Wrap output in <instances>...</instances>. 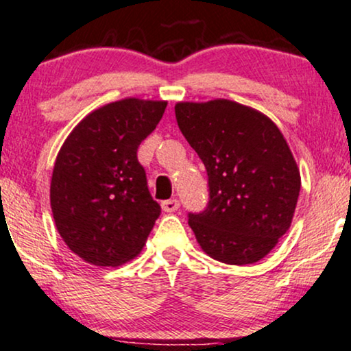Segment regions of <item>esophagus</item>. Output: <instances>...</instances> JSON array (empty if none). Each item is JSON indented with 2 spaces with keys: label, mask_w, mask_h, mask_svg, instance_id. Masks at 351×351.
Segmentation results:
<instances>
[{
  "label": "esophagus",
  "mask_w": 351,
  "mask_h": 351,
  "mask_svg": "<svg viewBox=\"0 0 351 351\" xmlns=\"http://www.w3.org/2000/svg\"><path fill=\"white\" fill-rule=\"evenodd\" d=\"M160 207H162V212L172 213V212H176L177 208H179V200H177V199L164 200L162 204H160Z\"/></svg>",
  "instance_id": "34e87169"
}]
</instances>
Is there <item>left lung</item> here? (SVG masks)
<instances>
[{
  "label": "left lung",
  "instance_id": "obj_1",
  "mask_svg": "<svg viewBox=\"0 0 351 351\" xmlns=\"http://www.w3.org/2000/svg\"><path fill=\"white\" fill-rule=\"evenodd\" d=\"M176 118L208 174L207 208L189 213L200 248L226 265L258 263L298 205L300 172L287 141L261 111L225 98L177 103Z\"/></svg>",
  "mask_w": 351,
  "mask_h": 351
}]
</instances>
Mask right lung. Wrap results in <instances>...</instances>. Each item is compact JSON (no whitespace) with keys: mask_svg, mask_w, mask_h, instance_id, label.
Returning <instances> with one entry per match:
<instances>
[{"mask_svg":"<svg viewBox=\"0 0 351 351\" xmlns=\"http://www.w3.org/2000/svg\"><path fill=\"white\" fill-rule=\"evenodd\" d=\"M167 101L125 98L86 114L62 144L51 180L57 232L78 258L114 267L138 256L160 207L138 147Z\"/></svg>","mask_w":351,"mask_h":351,"instance_id":"right-lung-1","label":"right lung"}]
</instances>
